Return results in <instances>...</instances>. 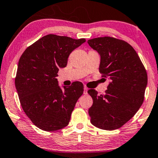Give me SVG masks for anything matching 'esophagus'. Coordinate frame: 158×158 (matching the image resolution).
I'll use <instances>...</instances> for the list:
<instances>
[{
  "instance_id": "1",
  "label": "esophagus",
  "mask_w": 158,
  "mask_h": 158,
  "mask_svg": "<svg viewBox=\"0 0 158 158\" xmlns=\"http://www.w3.org/2000/svg\"><path fill=\"white\" fill-rule=\"evenodd\" d=\"M88 88H87V87H84V94H88Z\"/></svg>"
}]
</instances>
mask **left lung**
I'll use <instances>...</instances> for the list:
<instances>
[{
  "instance_id": "1",
  "label": "left lung",
  "mask_w": 158,
  "mask_h": 158,
  "mask_svg": "<svg viewBox=\"0 0 158 158\" xmlns=\"http://www.w3.org/2000/svg\"><path fill=\"white\" fill-rule=\"evenodd\" d=\"M88 43L100 56L99 72L110 80L105 94L88 90L93 99L90 123L101 129H117L142 106L148 82L146 69L135 49L123 40L100 37Z\"/></svg>"
}]
</instances>
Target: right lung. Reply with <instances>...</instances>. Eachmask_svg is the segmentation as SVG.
Returning a JSON list of instances; mask_svg holds the SVG:
<instances>
[{
  "instance_id": "right-lung-1",
  "label": "right lung",
  "mask_w": 158,
  "mask_h": 158,
  "mask_svg": "<svg viewBox=\"0 0 158 158\" xmlns=\"http://www.w3.org/2000/svg\"><path fill=\"white\" fill-rule=\"evenodd\" d=\"M85 41L50 34L28 47L20 58L15 88L23 111L40 129L57 131L70 122L84 86L74 81L61 89L56 77L71 52Z\"/></svg>"
}]
</instances>
